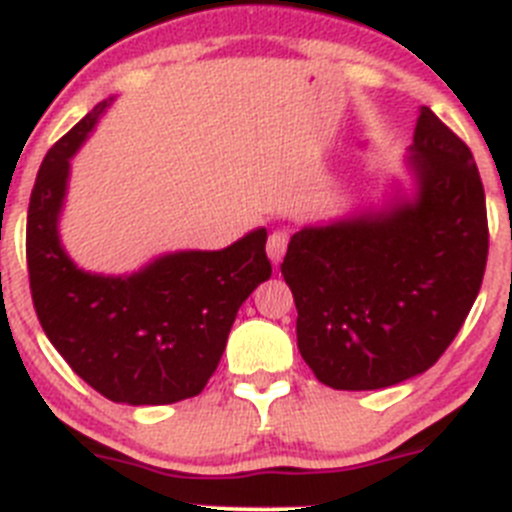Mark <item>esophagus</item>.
Instances as JSON below:
<instances>
[{
  "instance_id": "34e87169",
  "label": "esophagus",
  "mask_w": 512,
  "mask_h": 512,
  "mask_svg": "<svg viewBox=\"0 0 512 512\" xmlns=\"http://www.w3.org/2000/svg\"><path fill=\"white\" fill-rule=\"evenodd\" d=\"M290 234L285 229H275L267 240V257H270L272 265H280V260L285 257V250H288Z\"/></svg>"
}]
</instances>
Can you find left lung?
<instances>
[{"label": "left lung", "instance_id": "1", "mask_svg": "<svg viewBox=\"0 0 512 512\" xmlns=\"http://www.w3.org/2000/svg\"><path fill=\"white\" fill-rule=\"evenodd\" d=\"M414 191L290 237L283 278L298 348L331 389L371 391L424 374L455 341L487 262L485 189L470 148L419 108Z\"/></svg>", "mask_w": 512, "mask_h": 512}]
</instances>
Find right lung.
<instances>
[{
  "label": "right lung",
  "instance_id": "right-lung-1",
  "mask_svg": "<svg viewBox=\"0 0 512 512\" xmlns=\"http://www.w3.org/2000/svg\"><path fill=\"white\" fill-rule=\"evenodd\" d=\"M111 100L95 105L40 166L27 212L32 303L57 353L105 399L174 404L207 386L237 310L272 275L267 229H252L224 250L169 252L131 275L75 265L60 240L70 159Z\"/></svg>",
  "mask_w": 512,
  "mask_h": 512
}]
</instances>
